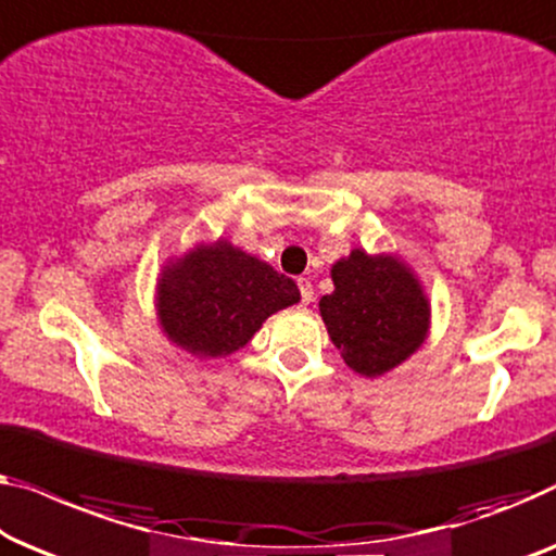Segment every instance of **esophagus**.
I'll return each instance as SVG.
<instances>
[{"mask_svg":"<svg viewBox=\"0 0 556 556\" xmlns=\"http://www.w3.org/2000/svg\"><path fill=\"white\" fill-rule=\"evenodd\" d=\"M296 287H300L302 304H309L312 296H315V289H312V281H309L307 277H300V279H296Z\"/></svg>","mask_w":556,"mask_h":556,"instance_id":"1","label":"esophagus"}]
</instances>
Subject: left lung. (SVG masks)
Segmentation results:
<instances>
[{
	"label": "left lung",
	"instance_id": "left-lung-1",
	"mask_svg": "<svg viewBox=\"0 0 556 556\" xmlns=\"http://www.w3.org/2000/svg\"><path fill=\"white\" fill-rule=\"evenodd\" d=\"M334 292L319 300L332 345L365 378L393 370L428 338L431 304L405 262L353 249L332 264Z\"/></svg>",
	"mask_w": 556,
	"mask_h": 556
}]
</instances>
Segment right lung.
<instances>
[{"mask_svg": "<svg viewBox=\"0 0 556 556\" xmlns=\"http://www.w3.org/2000/svg\"><path fill=\"white\" fill-rule=\"evenodd\" d=\"M296 302L292 279L224 239L170 260L155 287L166 338L203 359L237 353L264 319Z\"/></svg>", "mask_w": 556, "mask_h": 556, "instance_id": "add662e5", "label": "right lung"}]
</instances>
